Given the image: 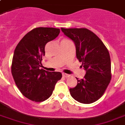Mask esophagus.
<instances>
[{
	"instance_id": "34e87169",
	"label": "esophagus",
	"mask_w": 125,
	"mask_h": 125,
	"mask_svg": "<svg viewBox=\"0 0 125 125\" xmlns=\"http://www.w3.org/2000/svg\"><path fill=\"white\" fill-rule=\"evenodd\" d=\"M63 77H64L65 78L69 77H70V75H68V74H66V73H63Z\"/></svg>"
}]
</instances>
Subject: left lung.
Returning a JSON list of instances; mask_svg holds the SVG:
<instances>
[{
    "label": "left lung",
    "mask_w": 125,
    "mask_h": 125,
    "mask_svg": "<svg viewBox=\"0 0 125 125\" xmlns=\"http://www.w3.org/2000/svg\"><path fill=\"white\" fill-rule=\"evenodd\" d=\"M75 44L76 56L86 71L83 79L69 88L71 96L82 104H91L100 98L111 79V60L103 42L88 29L62 28Z\"/></svg>",
    "instance_id": "1"
}]
</instances>
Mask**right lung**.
I'll use <instances>...</instances> for the list:
<instances>
[{
  "label": "right lung",
  "instance_id": "add662e5",
  "mask_svg": "<svg viewBox=\"0 0 125 125\" xmlns=\"http://www.w3.org/2000/svg\"><path fill=\"white\" fill-rule=\"evenodd\" d=\"M60 29L37 27L27 33L14 50L12 74L21 94L29 100L41 102L52 95L62 75L40 69L45 45L60 34Z\"/></svg>",
  "mask_w": 125,
  "mask_h": 125
}]
</instances>
